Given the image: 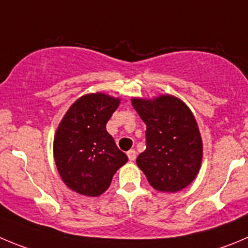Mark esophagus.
Returning a JSON list of instances; mask_svg holds the SVG:
<instances>
[{
	"label": "esophagus",
	"instance_id": "obj_1",
	"mask_svg": "<svg viewBox=\"0 0 248 248\" xmlns=\"http://www.w3.org/2000/svg\"><path fill=\"white\" fill-rule=\"evenodd\" d=\"M127 155H128L129 161H135L136 160V156H137V153H136L135 149H131L127 152Z\"/></svg>",
	"mask_w": 248,
	"mask_h": 248
}]
</instances>
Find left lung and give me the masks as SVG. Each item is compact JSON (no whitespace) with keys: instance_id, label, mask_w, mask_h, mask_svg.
Returning <instances> with one entry per match:
<instances>
[{"instance_id":"1","label":"left lung","mask_w":248,"mask_h":248,"mask_svg":"<svg viewBox=\"0 0 248 248\" xmlns=\"http://www.w3.org/2000/svg\"><path fill=\"white\" fill-rule=\"evenodd\" d=\"M132 105L147 126V148L138 155V168L153 188L181 191L196 179L202 163V138L193 113L172 95L135 98Z\"/></svg>"}]
</instances>
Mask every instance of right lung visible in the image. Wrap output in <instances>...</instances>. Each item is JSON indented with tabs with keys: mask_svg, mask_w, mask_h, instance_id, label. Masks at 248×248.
Returning a JSON list of instances; mask_svg holds the SVG:
<instances>
[{
	"mask_svg": "<svg viewBox=\"0 0 248 248\" xmlns=\"http://www.w3.org/2000/svg\"><path fill=\"white\" fill-rule=\"evenodd\" d=\"M119 98L87 94L72 104L56 131L54 158L62 181L77 193L98 197L128 158L106 131Z\"/></svg>",
	"mask_w": 248,
	"mask_h": 248,
	"instance_id": "add662e5",
	"label": "right lung"
}]
</instances>
